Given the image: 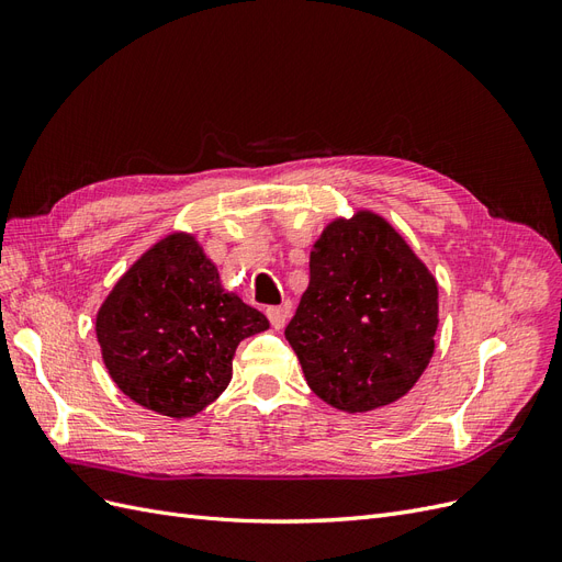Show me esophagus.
I'll return each instance as SVG.
<instances>
[{
  "label": "esophagus",
  "mask_w": 562,
  "mask_h": 562,
  "mask_svg": "<svg viewBox=\"0 0 562 562\" xmlns=\"http://www.w3.org/2000/svg\"><path fill=\"white\" fill-rule=\"evenodd\" d=\"M291 310H293V304L291 302H283V304H279V307H269L267 310V316H269V323L271 326H274L277 330H281L283 326H285V321L291 318Z\"/></svg>",
  "instance_id": "1"
}]
</instances>
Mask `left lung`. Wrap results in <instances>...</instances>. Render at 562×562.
<instances>
[{"mask_svg":"<svg viewBox=\"0 0 562 562\" xmlns=\"http://www.w3.org/2000/svg\"><path fill=\"white\" fill-rule=\"evenodd\" d=\"M438 283L372 211L335 217L310 255V285L285 328L318 398L368 413L405 396L427 370Z\"/></svg>","mask_w":562,"mask_h":562,"instance_id":"8db88e82","label":"left lung"}]
</instances>
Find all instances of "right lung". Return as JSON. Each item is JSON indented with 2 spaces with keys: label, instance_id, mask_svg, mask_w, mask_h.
Masks as SVG:
<instances>
[{
  "label": "right lung",
  "instance_id": "1",
  "mask_svg": "<svg viewBox=\"0 0 562 562\" xmlns=\"http://www.w3.org/2000/svg\"><path fill=\"white\" fill-rule=\"evenodd\" d=\"M269 328L262 312L225 293L194 234H166L114 283L95 316L114 384L166 417H194L232 380L241 339Z\"/></svg>",
  "mask_w": 562,
  "mask_h": 562
}]
</instances>
